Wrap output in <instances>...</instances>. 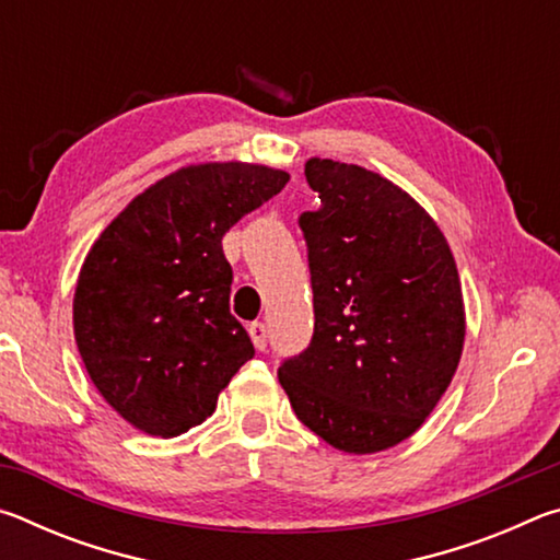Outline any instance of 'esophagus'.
I'll return each mask as SVG.
<instances>
[{
    "mask_svg": "<svg viewBox=\"0 0 560 560\" xmlns=\"http://www.w3.org/2000/svg\"><path fill=\"white\" fill-rule=\"evenodd\" d=\"M249 336H252L254 348H257V350L267 348V326H264L261 320H254V324L249 326Z\"/></svg>",
    "mask_w": 560,
    "mask_h": 560,
    "instance_id": "34e87169",
    "label": "esophagus"
}]
</instances>
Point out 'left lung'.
Instances as JSON below:
<instances>
[{
  "label": "left lung",
  "instance_id": "8db88e82",
  "mask_svg": "<svg viewBox=\"0 0 560 560\" xmlns=\"http://www.w3.org/2000/svg\"><path fill=\"white\" fill-rule=\"evenodd\" d=\"M318 212L301 214L314 338L279 368L299 420L348 454L422 428L457 373L467 316L457 264L430 212L393 179L308 158Z\"/></svg>",
  "mask_w": 560,
  "mask_h": 560
}]
</instances>
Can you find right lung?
Here are the masks:
<instances>
[{
  "mask_svg": "<svg viewBox=\"0 0 560 560\" xmlns=\"http://www.w3.org/2000/svg\"><path fill=\"white\" fill-rule=\"evenodd\" d=\"M283 170L226 160L175 170L126 205L81 264L73 336L91 383L150 438H177L214 412L254 355L230 314L222 236L279 195Z\"/></svg>",
  "mask_w": 560,
  "mask_h": 560,
  "instance_id": "1",
  "label": "right lung"
}]
</instances>
